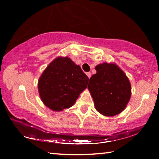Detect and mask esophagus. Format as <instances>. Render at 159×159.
I'll list each match as a JSON object with an SVG mask.
<instances>
[{"instance_id":"obj_1","label":"esophagus","mask_w":159,"mask_h":159,"mask_svg":"<svg viewBox=\"0 0 159 159\" xmlns=\"http://www.w3.org/2000/svg\"><path fill=\"white\" fill-rule=\"evenodd\" d=\"M86 75H87L88 77L89 78V79L91 77V73H90V72H87V73H86Z\"/></svg>"}]
</instances>
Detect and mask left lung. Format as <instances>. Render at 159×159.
<instances>
[{"instance_id": "obj_1", "label": "left lung", "mask_w": 159, "mask_h": 159, "mask_svg": "<svg viewBox=\"0 0 159 159\" xmlns=\"http://www.w3.org/2000/svg\"><path fill=\"white\" fill-rule=\"evenodd\" d=\"M97 73L92 76L88 88L97 111L107 116H113L123 111L130 100V81L115 64L103 63L96 66Z\"/></svg>"}]
</instances>
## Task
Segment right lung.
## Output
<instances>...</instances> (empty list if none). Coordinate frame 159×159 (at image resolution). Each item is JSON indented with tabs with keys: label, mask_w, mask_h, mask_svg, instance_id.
<instances>
[{
	"label": "right lung",
	"mask_w": 159,
	"mask_h": 159,
	"mask_svg": "<svg viewBox=\"0 0 159 159\" xmlns=\"http://www.w3.org/2000/svg\"><path fill=\"white\" fill-rule=\"evenodd\" d=\"M88 77L69 57H57L42 74L39 91L42 101L53 111H62L75 103L87 88Z\"/></svg>",
	"instance_id": "1"
}]
</instances>
